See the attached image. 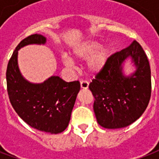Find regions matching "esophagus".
Returning a JSON list of instances; mask_svg holds the SVG:
<instances>
[{
	"mask_svg": "<svg viewBox=\"0 0 159 159\" xmlns=\"http://www.w3.org/2000/svg\"><path fill=\"white\" fill-rule=\"evenodd\" d=\"M80 86L81 89H88L89 87V83L86 80H81Z\"/></svg>",
	"mask_w": 159,
	"mask_h": 159,
	"instance_id": "34e87169",
	"label": "esophagus"
}]
</instances>
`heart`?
<instances>
[{
  "label": "heart",
  "instance_id": "b5f03b06",
  "mask_svg": "<svg viewBox=\"0 0 159 159\" xmlns=\"http://www.w3.org/2000/svg\"><path fill=\"white\" fill-rule=\"evenodd\" d=\"M100 47L97 41L88 40L78 45L72 51V57L75 60H88V69L91 73L97 74L105 67L110 56V50L107 46ZM64 63L70 65V60L65 57Z\"/></svg>",
  "mask_w": 159,
  "mask_h": 159
}]
</instances>
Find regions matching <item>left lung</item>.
<instances>
[{"mask_svg": "<svg viewBox=\"0 0 159 159\" xmlns=\"http://www.w3.org/2000/svg\"><path fill=\"white\" fill-rule=\"evenodd\" d=\"M129 57L136 70L125 76L121 65ZM89 88L94 97L93 111L100 126L120 129L136 121L147 108L152 89L149 62L139 43L134 40L127 48L110 55Z\"/></svg>", "mask_w": 159, "mask_h": 159, "instance_id": "1", "label": "left lung"}]
</instances>
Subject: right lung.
Returning a JSON list of instances; mask_svg holds the SVG:
<instances>
[{
	"label": "right lung",
	"instance_id": "obj_1",
	"mask_svg": "<svg viewBox=\"0 0 159 159\" xmlns=\"http://www.w3.org/2000/svg\"><path fill=\"white\" fill-rule=\"evenodd\" d=\"M45 42V37L35 34L19 43L7 65V92L15 111L27 124L56 134L69 125L80 84L78 80L66 82L59 76H51L41 84L30 83L21 75L17 63L20 48Z\"/></svg>",
	"mask_w": 159,
	"mask_h": 159
}]
</instances>
